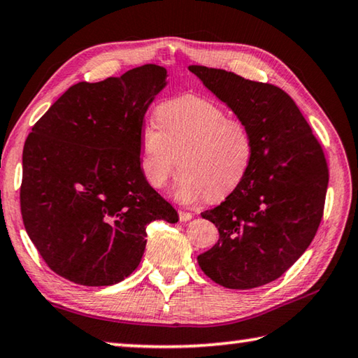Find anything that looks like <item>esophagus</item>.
Listing matches in <instances>:
<instances>
[{"label":"esophagus","instance_id":"esophagus-1","mask_svg":"<svg viewBox=\"0 0 358 358\" xmlns=\"http://www.w3.org/2000/svg\"><path fill=\"white\" fill-rule=\"evenodd\" d=\"M178 217H180L181 222H186V221L191 220L192 213H189V211H185V210H180V211H178Z\"/></svg>","mask_w":358,"mask_h":358}]
</instances>
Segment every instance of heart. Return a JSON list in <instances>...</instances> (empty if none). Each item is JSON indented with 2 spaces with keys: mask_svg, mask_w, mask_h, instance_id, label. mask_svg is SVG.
Wrapping results in <instances>:
<instances>
[{
  "mask_svg": "<svg viewBox=\"0 0 358 358\" xmlns=\"http://www.w3.org/2000/svg\"><path fill=\"white\" fill-rule=\"evenodd\" d=\"M156 121L138 134V166L156 189L167 185L178 164L173 196L183 203L226 197L246 177L254 151L251 132L215 102L180 96L156 108Z\"/></svg>",
  "mask_w": 358,
  "mask_h": 358,
  "instance_id": "obj_1",
  "label": "heart"
}]
</instances>
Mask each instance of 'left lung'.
<instances>
[{
    "mask_svg": "<svg viewBox=\"0 0 358 358\" xmlns=\"http://www.w3.org/2000/svg\"><path fill=\"white\" fill-rule=\"evenodd\" d=\"M189 71L248 126L254 147L243 181L202 213L220 238L197 256L199 266L227 289L264 286L289 270L317 232L329 186L324 151L281 88L205 66Z\"/></svg>",
    "mask_w": 358,
    "mask_h": 358,
    "instance_id": "1",
    "label": "left lung"
}]
</instances>
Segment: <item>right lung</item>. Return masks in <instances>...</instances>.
<instances>
[{
    "label": "right lung",
    "instance_id": "add662e5",
    "mask_svg": "<svg viewBox=\"0 0 358 358\" xmlns=\"http://www.w3.org/2000/svg\"><path fill=\"white\" fill-rule=\"evenodd\" d=\"M166 85L157 64L78 82L33 126L23 147L22 217L57 275L82 286L117 284L141 264L148 224L178 221L138 166L145 113Z\"/></svg>",
    "mask_w": 358,
    "mask_h": 358
}]
</instances>
